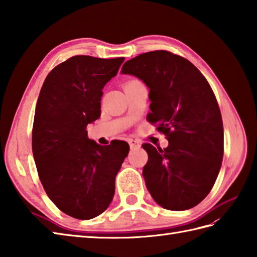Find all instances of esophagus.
Returning a JSON list of instances; mask_svg holds the SVG:
<instances>
[{"label":"esophagus","instance_id":"1","mask_svg":"<svg viewBox=\"0 0 257 257\" xmlns=\"http://www.w3.org/2000/svg\"><path fill=\"white\" fill-rule=\"evenodd\" d=\"M128 144H130V147L132 148V150H136V148H140L142 146L140 141L133 140V139H130L128 140Z\"/></svg>","mask_w":257,"mask_h":257}]
</instances>
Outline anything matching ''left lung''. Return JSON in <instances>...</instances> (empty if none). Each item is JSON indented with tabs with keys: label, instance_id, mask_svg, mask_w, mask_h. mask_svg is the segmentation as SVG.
I'll return each instance as SVG.
<instances>
[{
	"label": "left lung",
	"instance_id": "obj_1",
	"mask_svg": "<svg viewBox=\"0 0 257 257\" xmlns=\"http://www.w3.org/2000/svg\"><path fill=\"white\" fill-rule=\"evenodd\" d=\"M122 75L150 89L147 121L167 136L166 148L144 144L147 190L159 206L188 210L208 196L223 158V124L212 89L189 60L166 50L127 60Z\"/></svg>",
	"mask_w": 257,
	"mask_h": 257
}]
</instances>
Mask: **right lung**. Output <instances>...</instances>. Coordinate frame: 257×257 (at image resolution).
Masks as SVG:
<instances>
[{
    "label": "right lung",
    "instance_id": "right-lung-1",
    "mask_svg": "<svg viewBox=\"0 0 257 257\" xmlns=\"http://www.w3.org/2000/svg\"><path fill=\"white\" fill-rule=\"evenodd\" d=\"M123 61L71 57L48 73L38 96L32 148L39 179L56 207L72 218L93 219L107 209L130 151L123 141L102 146L87 131L100 117L102 90Z\"/></svg>",
    "mask_w": 257,
    "mask_h": 257
}]
</instances>
